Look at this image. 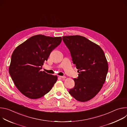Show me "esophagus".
Instances as JSON below:
<instances>
[{"label": "esophagus", "mask_w": 127, "mask_h": 127, "mask_svg": "<svg viewBox=\"0 0 127 127\" xmlns=\"http://www.w3.org/2000/svg\"><path fill=\"white\" fill-rule=\"evenodd\" d=\"M59 77L61 78H62V79H64V78H65L66 77L65 76H59Z\"/></svg>", "instance_id": "1"}]
</instances>
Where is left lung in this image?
I'll return each instance as SVG.
<instances>
[{"mask_svg": "<svg viewBox=\"0 0 127 127\" xmlns=\"http://www.w3.org/2000/svg\"><path fill=\"white\" fill-rule=\"evenodd\" d=\"M62 39L79 73L69 93L78 101L89 100L99 93L105 81L108 64L104 53L98 45L82 36H64Z\"/></svg>", "mask_w": 127, "mask_h": 127, "instance_id": "8db88e82", "label": "left lung"}]
</instances>
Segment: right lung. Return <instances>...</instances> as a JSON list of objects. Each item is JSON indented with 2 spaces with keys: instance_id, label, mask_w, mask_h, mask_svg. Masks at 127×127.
Here are the masks:
<instances>
[{
  "instance_id": "add662e5",
  "label": "right lung",
  "mask_w": 127,
  "mask_h": 127,
  "mask_svg": "<svg viewBox=\"0 0 127 127\" xmlns=\"http://www.w3.org/2000/svg\"><path fill=\"white\" fill-rule=\"evenodd\" d=\"M61 37L33 35L17 47L11 55L9 73L19 91L31 99H38L49 93L57 76L41 71L51 52L60 45Z\"/></svg>"
}]
</instances>
